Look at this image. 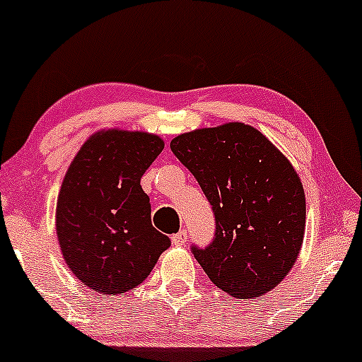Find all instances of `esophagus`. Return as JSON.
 Segmentation results:
<instances>
[{"label":"esophagus","mask_w":362,"mask_h":362,"mask_svg":"<svg viewBox=\"0 0 362 362\" xmlns=\"http://www.w3.org/2000/svg\"><path fill=\"white\" fill-rule=\"evenodd\" d=\"M186 239H188V233H186V230L182 229L177 234L173 235V245L174 246H182L186 243Z\"/></svg>","instance_id":"1"}]
</instances>
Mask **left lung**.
<instances>
[{
  "label": "left lung",
  "mask_w": 362,
  "mask_h": 362,
  "mask_svg": "<svg viewBox=\"0 0 362 362\" xmlns=\"http://www.w3.org/2000/svg\"><path fill=\"white\" fill-rule=\"evenodd\" d=\"M170 150L212 205L214 241L192 246L209 279L241 299L277 287L299 257L306 226L303 182L286 156L245 123L182 133Z\"/></svg>",
  "instance_id": "8db88e82"
}]
</instances>
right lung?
Here are the masks:
<instances>
[{"mask_svg": "<svg viewBox=\"0 0 362 362\" xmlns=\"http://www.w3.org/2000/svg\"><path fill=\"white\" fill-rule=\"evenodd\" d=\"M164 148L145 132L103 129L78 150L56 205L64 262L85 287L123 294L148 277L170 239L150 221L140 180Z\"/></svg>", "mask_w": 362, "mask_h": 362, "instance_id": "right-lung-1", "label": "right lung"}]
</instances>
